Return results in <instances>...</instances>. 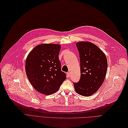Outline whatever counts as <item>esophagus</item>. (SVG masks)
I'll use <instances>...</instances> for the list:
<instances>
[{
    "instance_id": "34e87169",
    "label": "esophagus",
    "mask_w": 128,
    "mask_h": 128,
    "mask_svg": "<svg viewBox=\"0 0 128 128\" xmlns=\"http://www.w3.org/2000/svg\"><path fill=\"white\" fill-rule=\"evenodd\" d=\"M66 76H67L68 78L70 77V73L69 72L66 73Z\"/></svg>"
}]
</instances>
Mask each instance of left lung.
Listing matches in <instances>:
<instances>
[{"mask_svg": "<svg viewBox=\"0 0 128 128\" xmlns=\"http://www.w3.org/2000/svg\"><path fill=\"white\" fill-rule=\"evenodd\" d=\"M80 60L81 76L74 82L76 92L79 95L90 96L98 90L105 80L107 60L105 54L95 44L88 42L76 44Z\"/></svg>", "mask_w": 128, "mask_h": 128, "instance_id": "left-lung-1", "label": "left lung"}]
</instances>
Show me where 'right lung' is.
<instances>
[{
    "label": "right lung",
    "mask_w": 128,
    "mask_h": 128,
    "mask_svg": "<svg viewBox=\"0 0 128 128\" xmlns=\"http://www.w3.org/2000/svg\"><path fill=\"white\" fill-rule=\"evenodd\" d=\"M59 44H42L34 47L26 62V72L30 82L38 92L54 94L66 79L61 70Z\"/></svg>",
    "instance_id": "right-lung-1"
}]
</instances>
